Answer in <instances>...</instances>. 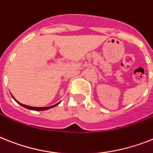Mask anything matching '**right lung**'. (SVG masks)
<instances>
[{
  "instance_id": "1",
  "label": "right lung",
  "mask_w": 153,
  "mask_h": 153,
  "mask_svg": "<svg viewBox=\"0 0 153 153\" xmlns=\"http://www.w3.org/2000/svg\"><path fill=\"white\" fill-rule=\"evenodd\" d=\"M12 96V95H11ZM12 98H14V100L16 101V102H17L18 104H19L20 105H22V107H25V108H28V109H30V110H34V111H44V110H48V109H49V108H53V107H55L56 105H58L60 103V102H59V103H57V104L54 105H51V106H48V107H32V106H29V105H23L22 104V103H20V102H18L17 100H16V98H14L13 96H12Z\"/></svg>"
}]
</instances>
